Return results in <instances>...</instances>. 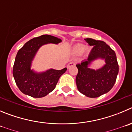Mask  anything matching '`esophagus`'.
I'll list each match as a JSON object with an SVG mask.
<instances>
[{"label":"esophagus","mask_w":132,"mask_h":132,"mask_svg":"<svg viewBox=\"0 0 132 132\" xmlns=\"http://www.w3.org/2000/svg\"><path fill=\"white\" fill-rule=\"evenodd\" d=\"M75 64H75V62H70V63H68V64L67 67L69 68H70L71 66H75Z\"/></svg>","instance_id":"esophagus-1"}]
</instances>
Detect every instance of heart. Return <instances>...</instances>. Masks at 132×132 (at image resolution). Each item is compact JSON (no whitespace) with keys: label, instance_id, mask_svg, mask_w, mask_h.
I'll return each mask as SVG.
<instances>
[{"label":"heart","instance_id":"obj_1","mask_svg":"<svg viewBox=\"0 0 132 132\" xmlns=\"http://www.w3.org/2000/svg\"><path fill=\"white\" fill-rule=\"evenodd\" d=\"M84 48H85V47H84V46L80 45H79L76 46V47H74V48H73V51H74L75 53H81V52L84 50Z\"/></svg>","mask_w":132,"mask_h":132}]
</instances>
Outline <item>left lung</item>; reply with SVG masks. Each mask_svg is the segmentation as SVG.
Instances as JSON below:
<instances>
[{
  "label": "left lung",
  "instance_id": "8db88e82",
  "mask_svg": "<svg viewBox=\"0 0 132 132\" xmlns=\"http://www.w3.org/2000/svg\"><path fill=\"white\" fill-rule=\"evenodd\" d=\"M93 46L87 60L76 65L78 73L76 78L78 89L90 98L100 97L109 92L116 82L119 67L116 53L106 43L91 38L85 39ZM97 58L104 59L106 63L98 70L88 68L91 62Z\"/></svg>",
  "mask_w": 132,
  "mask_h": 132
}]
</instances>
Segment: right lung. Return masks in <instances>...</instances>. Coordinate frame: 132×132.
Returning a JSON list of instances; mask_svg holds the SVG:
<instances>
[{
	"instance_id": "add662e5",
	"label": "right lung",
	"mask_w": 132,
	"mask_h": 132,
	"mask_svg": "<svg viewBox=\"0 0 132 132\" xmlns=\"http://www.w3.org/2000/svg\"><path fill=\"white\" fill-rule=\"evenodd\" d=\"M60 39L49 35H43L29 40L17 53L13 66V76L19 89L23 94L35 98H41L53 91L59 78L67 68L60 70L50 69L37 73L31 70V62L42 45L47 43L58 44Z\"/></svg>"
}]
</instances>
